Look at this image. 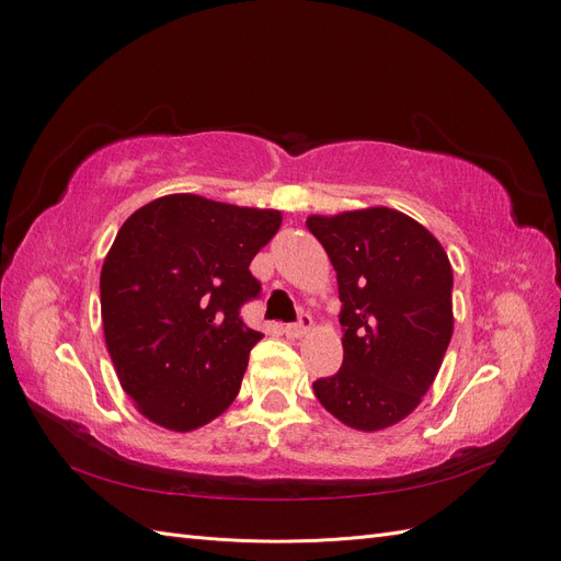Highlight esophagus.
Masks as SVG:
<instances>
[{"mask_svg":"<svg viewBox=\"0 0 561 561\" xmlns=\"http://www.w3.org/2000/svg\"><path fill=\"white\" fill-rule=\"evenodd\" d=\"M311 325H313V320H311V316H301L299 318V322H293V325H285V334L290 336V339H299V336H304L307 334L309 330H311Z\"/></svg>","mask_w":561,"mask_h":561,"instance_id":"esophagus-1","label":"esophagus"}]
</instances>
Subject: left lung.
I'll return each instance as SVG.
<instances>
[{
	"label": "left lung",
	"instance_id": "left-lung-1",
	"mask_svg": "<svg viewBox=\"0 0 561 561\" xmlns=\"http://www.w3.org/2000/svg\"><path fill=\"white\" fill-rule=\"evenodd\" d=\"M342 299L344 363L313 393L348 428L396 426L433 386L454 332V274L445 248L416 219L375 206L309 215Z\"/></svg>",
	"mask_w": 561,
	"mask_h": 561
}]
</instances>
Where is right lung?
<instances>
[{
	"mask_svg": "<svg viewBox=\"0 0 561 561\" xmlns=\"http://www.w3.org/2000/svg\"><path fill=\"white\" fill-rule=\"evenodd\" d=\"M280 210L168 194L135 210L100 271V309L116 377L135 410L190 433L239 396L262 332L239 318L260 295L250 262Z\"/></svg>",
	"mask_w": 561,
	"mask_h": 561,
	"instance_id": "1",
	"label": "right lung"
}]
</instances>
